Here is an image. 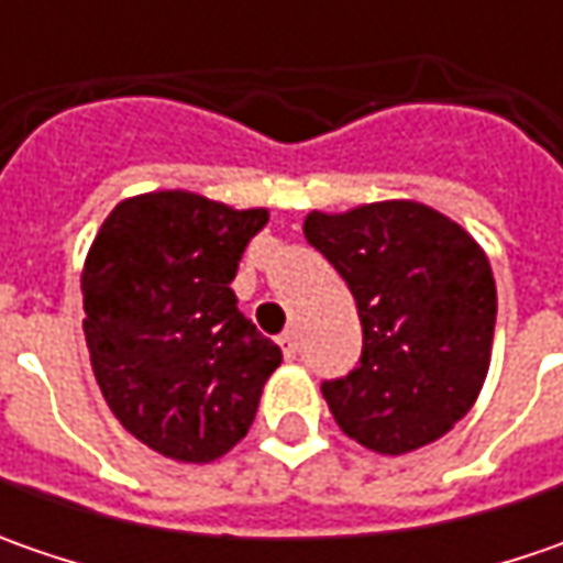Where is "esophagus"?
Listing matches in <instances>:
<instances>
[{
    "mask_svg": "<svg viewBox=\"0 0 563 563\" xmlns=\"http://www.w3.org/2000/svg\"><path fill=\"white\" fill-rule=\"evenodd\" d=\"M278 347H282V354L288 360L297 357V332H294V329L282 332V335H278Z\"/></svg>",
    "mask_w": 563,
    "mask_h": 563,
    "instance_id": "esophagus-1",
    "label": "esophagus"
}]
</instances>
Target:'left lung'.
Segmentation results:
<instances>
[{"label": "left lung", "instance_id": "obj_1", "mask_svg": "<svg viewBox=\"0 0 563 563\" xmlns=\"http://www.w3.org/2000/svg\"><path fill=\"white\" fill-rule=\"evenodd\" d=\"M303 234L347 282L363 325L357 366L322 382L341 432L378 454L442 439L492 357L498 294L483 247L413 200L310 212Z\"/></svg>", "mask_w": 563, "mask_h": 563}]
</instances>
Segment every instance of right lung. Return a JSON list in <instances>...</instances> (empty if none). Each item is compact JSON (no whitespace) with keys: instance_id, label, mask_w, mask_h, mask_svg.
<instances>
[{"instance_id":"add662e5","label":"right lung","mask_w":563,"mask_h":563,"mask_svg":"<svg viewBox=\"0 0 563 563\" xmlns=\"http://www.w3.org/2000/svg\"><path fill=\"white\" fill-rule=\"evenodd\" d=\"M266 209L187 190L121 200L87 253L84 335L115 420L172 461L209 464L247 435L278 344L231 282Z\"/></svg>"}]
</instances>
